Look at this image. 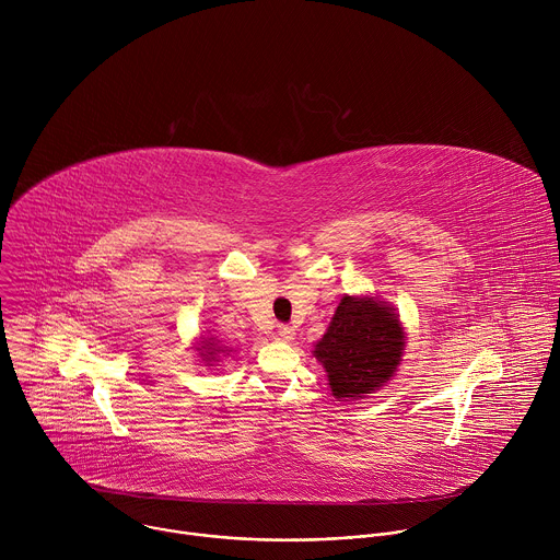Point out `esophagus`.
<instances>
[{"instance_id": "obj_1", "label": "esophagus", "mask_w": 560, "mask_h": 560, "mask_svg": "<svg viewBox=\"0 0 560 560\" xmlns=\"http://www.w3.org/2000/svg\"><path fill=\"white\" fill-rule=\"evenodd\" d=\"M279 339H281V341H292V339H294V330H292L290 326L281 324V326H279Z\"/></svg>"}]
</instances>
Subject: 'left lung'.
Segmentation results:
<instances>
[{"instance_id":"8db88e82","label":"left lung","mask_w":560,"mask_h":560,"mask_svg":"<svg viewBox=\"0 0 560 560\" xmlns=\"http://www.w3.org/2000/svg\"><path fill=\"white\" fill-rule=\"evenodd\" d=\"M406 335L396 314L374 299L346 296L316 343L330 389L337 398H354L381 387L401 361Z\"/></svg>"}]
</instances>
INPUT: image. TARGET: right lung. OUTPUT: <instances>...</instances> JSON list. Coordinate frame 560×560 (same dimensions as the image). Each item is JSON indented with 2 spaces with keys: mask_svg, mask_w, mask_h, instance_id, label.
Instances as JSON below:
<instances>
[{
  "mask_svg": "<svg viewBox=\"0 0 560 560\" xmlns=\"http://www.w3.org/2000/svg\"><path fill=\"white\" fill-rule=\"evenodd\" d=\"M201 348H206V352H199L203 359H208V361H214V354L217 352H223L221 348H217V343H210V341H206V346H201Z\"/></svg>",
  "mask_w": 560,
  "mask_h": 560,
  "instance_id": "obj_1",
  "label": "right lung"
}]
</instances>
